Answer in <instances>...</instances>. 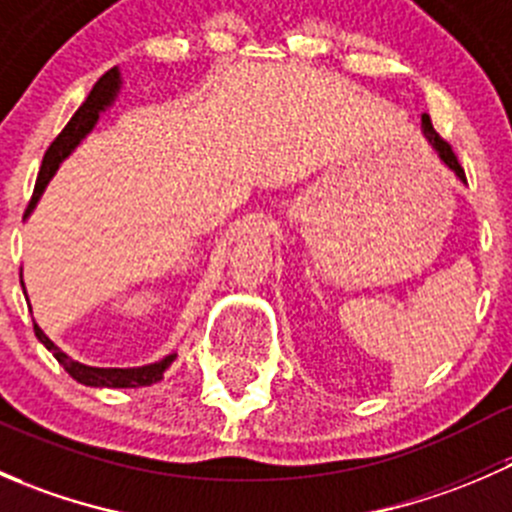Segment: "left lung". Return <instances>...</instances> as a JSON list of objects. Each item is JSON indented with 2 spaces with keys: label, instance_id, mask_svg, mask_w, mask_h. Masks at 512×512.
Segmentation results:
<instances>
[{
  "label": "left lung",
  "instance_id": "left-lung-1",
  "mask_svg": "<svg viewBox=\"0 0 512 512\" xmlns=\"http://www.w3.org/2000/svg\"><path fill=\"white\" fill-rule=\"evenodd\" d=\"M421 128H423V136H426L428 146H431L433 151H436V156L441 158V163L446 165L448 170H453V173H456V178L461 180V183H466V173H463V168H461V163H458L456 153H453L451 146H448V143L443 141V138L438 136L436 131H433L431 118H428V113H423V116H421Z\"/></svg>",
  "mask_w": 512,
  "mask_h": 512
}]
</instances>
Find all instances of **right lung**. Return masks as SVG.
Returning a JSON list of instances; mask_svg holds the SVG:
<instances>
[{
    "label": "right lung",
    "mask_w": 512,
    "mask_h": 512,
    "mask_svg": "<svg viewBox=\"0 0 512 512\" xmlns=\"http://www.w3.org/2000/svg\"><path fill=\"white\" fill-rule=\"evenodd\" d=\"M121 86H123V81H121V71L118 69L106 71V74L96 81V86L91 89L89 98L81 103L79 111L71 116V121L66 123L64 131L56 136V141L51 143L49 151L44 153L39 178H36L32 203H29L27 215H24V218H29V215L34 213L36 203H39V198L44 195L46 185H49V180L56 175L59 165L64 163V160L69 158L76 148H79V143L84 141L91 131H94L98 118H101V113L116 103ZM22 289H24V297H27V287L22 285ZM29 309H32V304H29ZM34 334H36V339H39V342L44 344L51 354H54V359L59 361L66 371H69V376H74L79 384L94 386V389H138V386L158 384V381L163 379L165 369H168V366L175 361V354H168V356H163V359L153 361V364L126 366V369H121V366H89V364H81V361L71 359L66 352H61V349L56 347V344L51 342L44 332H41V327L36 322H34Z\"/></svg>",
    "instance_id": "add662e5"
}]
</instances>
